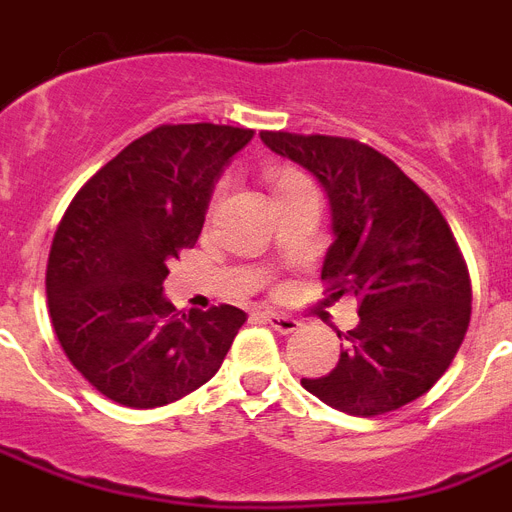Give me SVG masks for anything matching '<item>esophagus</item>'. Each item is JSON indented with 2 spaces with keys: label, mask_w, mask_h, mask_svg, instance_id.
<instances>
[{
  "label": "esophagus",
  "mask_w": 512,
  "mask_h": 512,
  "mask_svg": "<svg viewBox=\"0 0 512 512\" xmlns=\"http://www.w3.org/2000/svg\"><path fill=\"white\" fill-rule=\"evenodd\" d=\"M265 321L270 323V328H276L278 334H294L302 323L299 318L294 315H286V313H265Z\"/></svg>",
  "instance_id": "1"
}]
</instances>
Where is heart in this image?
<instances>
[{
	"mask_svg": "<svg viewBox=\"0 0 512 512\" xmlns=\"http://www.w3.org/2000/svg\"><path fill=\"white\" fill-rule=\"evenodd\" d=\"M268 181H270V189H273V197H278V194H284V191L294 189V186L305 184V176H299V173H294V170L276 168L268 173Z\"/></svg>",
	"mask_w": 512,
	"mask_h": 512,
	"instance_id": "b5f03b06",
	"label": "heart"
}]
</instances>
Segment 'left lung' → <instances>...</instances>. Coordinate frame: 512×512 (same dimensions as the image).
Wrapping results in <instances>:
<instances>
[{
    "mask_svg": "<svg viewBox=\"0 0 512 512\" xmlns=\"http://www.w3.org/2000/svg\"><path fill=\"white\" fill-rule=\"evenodd\" d=\"M260 139L323 186L334 244L321 278L336 297H357L360 323L344 334L336 368L302 386L363 418L418 400L450 368L471 323V278L444 215L368 144L286 131Z\"/></svg>",
    "mask_w": 512,
    "mask_h": 512,
    "instance_id": "1",
    "label": "left lung"
}]
</instances>
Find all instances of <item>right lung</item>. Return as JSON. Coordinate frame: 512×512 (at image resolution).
Here are the masks:
<instances>
[{"instance_id": "1", "label": "right lung", "mask_w": 512, "mask_h": 512, "mask_svg": "<svg viewBox=\"0 0 512 512\" xmlns=\"http://www.w3.org/2000/svg\"><path fill=\"white\" fill-rule=\"evenodd\" d=\"M255 131L181 123L131 141L83 184L47 263V302L68 360L107 400L160 407L218 373L247 313H178L170 260L194 247L215 181Z\"/></svg>"}]
</instances>
